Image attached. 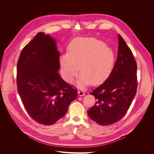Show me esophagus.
I'll return each instance as SVG.
<instances>
[{
  "mask_svg": "<svg viewBox=\"0 0 154 154\" xmlns=\"http://www.w3.org/2000/svg\"><path fill=\"white\" fill-rule=\"evenodd\" d=\"M78 94L79 96H84V95H85V92H84V91H83L82 90H80L78 92Z\"/></svg>",
  "mask_w": 154,
  "mask_h": 154,
  "instance_id": "1",
  "label": "esophagus"
}]
</instances>
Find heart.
Here are the masks:
<instances>
[{
    "instance_id": "heart-1",
    "label": "heart",
    "mask_w": 154,
    "mask_h": 154,
    "mask_svg": "<svg viewBox=\"0 0 154 154\" xmlns=\"http://www.w3.org/2000/svg\"><path fill=\"white\" fill-rule=\"evenodd\" d=\"M68 53L62 54L59 63L62 75L71 82L81 72L77 84L83 87L98 85L110 74L114 67L115 54L112 48L100 40L91 37H77L69 43Z\"/></svg>"
}]
</instances>
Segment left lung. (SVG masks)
I'll use <instances>...</instances> for the list:
<instances>
[{
	"instance_id": "8db88e82",
	"label": "left lung",
	"mask_w": 154,
	"mask_h": 154,
	"mask_svg": "<svg viewBox=\"0 0 154 154\" xmlns=\"http://www.w3.org/2000/svg\"><path fill=\"white\" fill-rule=\"evenodd\" d=\"M118 38V55L114 69L106 81L90 92L96 102L87 111L88 117L102 125H112L122 119L137 92V63L120 34Z\"/></svg>"
}]
</instances>
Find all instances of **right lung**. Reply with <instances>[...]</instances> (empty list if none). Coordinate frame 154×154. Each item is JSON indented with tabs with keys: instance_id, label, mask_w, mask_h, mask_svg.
Returning <instances> with one entry per match:
<instances>
[{
	"instance_id": "right-lung-1",
	"label": "right lung",
	"mask_w": 154,
	"mask_h": 154,
	"mask_svg": "<svg viewBox=\"0 0 154 154\" xmlns=\"http://www.w3.org/2000/svg\"><path fill=\"white\" fill-rule=\"evenodd\" d=\"M56 40L39 32L23 48L17 62V85L22 103L32 119L50 125L61 119L77 91L60 77Z\"/></svg>"
}]
</instances>
